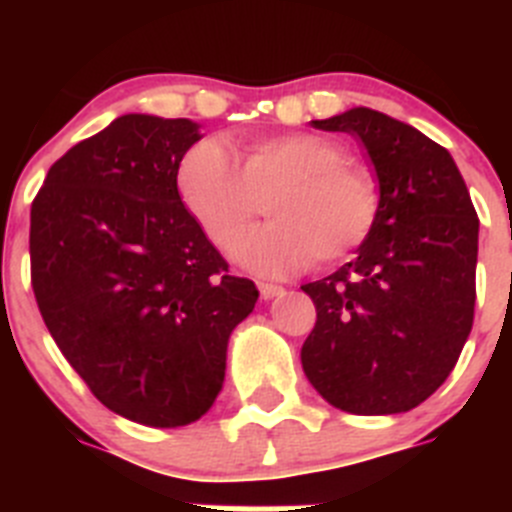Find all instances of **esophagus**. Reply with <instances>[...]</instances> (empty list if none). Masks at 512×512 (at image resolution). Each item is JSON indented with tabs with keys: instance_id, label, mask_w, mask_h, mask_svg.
Wrapping results in <instances>:
<instances>
[{
	"instance_id": "1",
	"label": "esophagus",
	"mask_w": 512,
	"mask_h": 512,
	"mask_svg": "<svg viewBox=\"0 0 512 512\" xmlns=\"http://www.w3.org/2000/svg\"><path fill=\"white\" fill-rule=\"evenodd\" d=\"M259 292L264 300H274V297L284 295V287H279V284H269V282H259Z\"/></svg>"
}]
</instances>
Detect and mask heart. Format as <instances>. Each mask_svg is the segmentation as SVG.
Segmentation results:
<instances>
[{"instance_id":"b5f03b06","label":"heart","mask_w":512,"mask_h":512,"mask_svg":"<svg viewBox=\"0 0 512 512\" xmlns=\"http://www.w3.org/2000/svg\"><path fill=\"white\" fill-rule=\"evenodd\" d=\"M176 189L207 241L228 251L264 212L271 223L235 256L264 274L346 261L379 217V184L346 148L315 133L261 135L230 153L217 140L194 143L179 161Z\"/></svg>"}]
</instances>
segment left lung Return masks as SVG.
<instances>
[{
  "label": "left lung",
  "mask_w": 512,
  "mask_h": 512,
  "mask_svg": "<svg viewBox=\"0 0 512 512\" xmlns=\"http://www.w3.org/2000/svg\"><path fill=\"white\" fill-rule=\"evenodd\" d=\"M312 125L361 140L382 205L356 259L302 284L318 310L302 369L333 408L408 413L446 382L472 330L477 212L451 153L413 125L369 107Z\"/></svg>",
  "instance_id": "obj_1"
}]
</instances>
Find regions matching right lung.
Returning <instances> with one entry per match:
<instances>
[{
    "label": "right lung",
    "mask_w": 512,
    "mask_h": 512,
    "mask_svg": "<svg viewBox=\"0 0 512 512\" xmlns=\"http://www.w3.org/2000/svg\"><path fill=\"white\" fill-rule=\"evenodd\" d=\"M192 120L122 115L63 153L30 210L40 315L104 408L153 428L200 420L259 289L194 223L176 169Z\"/></svg>",
    "instance_id": "right-lung-1"
}]
</instances>
